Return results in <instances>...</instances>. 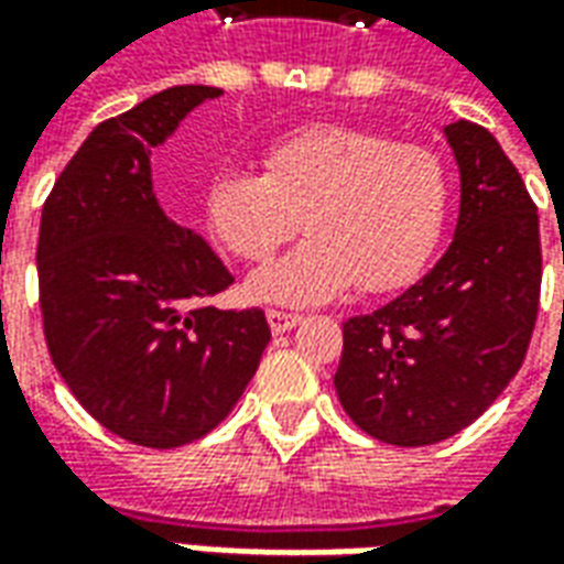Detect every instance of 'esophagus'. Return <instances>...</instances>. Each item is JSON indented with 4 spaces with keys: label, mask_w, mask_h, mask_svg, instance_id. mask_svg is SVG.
Returning <instances> with one entry per match:
<instances>
[{
    "label": "esophagus",
    "mask_w": 564,
    "mask_h": 564,
    "mask_svg": "<svg viewBox=\"0 0 564 564\" xmlns=\"http://www.w3.org/2000/svg\"><path fill=\"white\" fill-rule=\"evenodd\" d=\"M265 317H269V326H271V332H274V335L295 329V326L302 323V317H299V314H286V311H269Z\"/></svg>",
    "instance_id": "esophagus-1"
}]
</instances>
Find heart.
I'll return each mask as SVG.
<instances>
[{
  "label": "heart",
  "mask_w": 564,
  "mask_h": 564,
  "mask_svg": "<svg viewBox=\"0 0 564 564\" xmlns=\"http://www.w3.org/2000/svg\"><path fill=\"white\" fill-rule=\"evenodd\" d=\"M447 208L432 150L347 123L290 129L265 148V172L226 165L205 186L210 232L245 262H269L305 226V245L250 281L283 305L329 302L354 283L402 290L435 253Z\"/></svg>",
  "instance_id": "b5f03b06"
}]
</instances>
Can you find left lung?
I'll use <instances>...</instances> for the list:
<instances>
[{"instance_id": "left-lung-1", "label": "left lung", "mask_w": 564, "mask_h": 564, "mask_svg": "<svg viewBox=\"0 0 564 564\" xmlns=\"http://www.w3.org/2000/svg\"><path fill=\"white\" fill-rule=\"evenodd\" d=\"M459 165V223L435 269L344 323L335 390L362 432L395 447L456 435L520 371L541 299L538 208L489 129L444 127ZM564 262V253H562Z\"/></svg>"}]
</instances>
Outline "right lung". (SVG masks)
Instances as JSON below:
<instances>
[{"mask_svg": "<svg viewBox=\"0 0 564 564\" xmlns=\"http://www.w3.org/2000/svg\"><path fill=\"white\" fill-rule=\"evenodd\" d=\"M220 93L169 87L99 123L42 210L35 262L51 359L84 411L139 447L208 435L271 341L259 307L205 305L232 274L162 210L150 177V150Z\"/></svg>", "mask_w": 564, "mask_h": 564, "instance_id": "1", "label": "right lung"}]
</instances>
